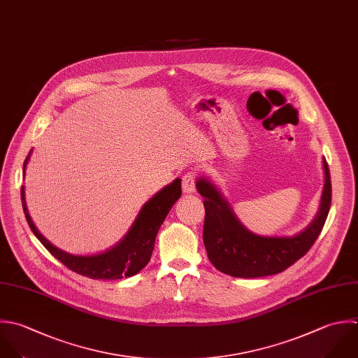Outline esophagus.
<instances>
[{
	"label": "esophagus",
	"mask_w": 358,
	"mask_h": 358,
	"mask_svg": "<svg viewBox=\"0 0 358 358\" xmlns=\"http://www.w3.org/2000/svg\"><path fill=\"white\" fill-rule=\"evenodd\" d=\"M182 191L184 194H192L195 192V174L192 171H188L182 177Z\"/></svg>",
	"instance_id": "34e87169"
}]
</instances>
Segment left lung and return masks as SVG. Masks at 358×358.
<instances>
[{
	"mask_svg": "<svg viewBox=\"0 0 358 358\" xmlns=\"http://www.w3.org/2000/svg\"><path fill=\"white\" fill-rule=\"evenodd\" d=\"M325 184L314 220L292 237H265L251 233L234 215L220 189L208 178L196 180V189L205 198L203 243L213 266L233 278H264L280 273L303 258L317 241L328 217L332 184L328 163L322 162Z\"/></svg>",
	"mask_w": 358,
	"mask_h": 358,
	"instance_id": "8db88e82",
	"label": "left lung"
}]
</instances>
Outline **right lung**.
<instances>
[{
	"mask_svg": "<svg viewBox=\"0 0 358 358\" xmlns=\"http://www.w3.org/2000/svg\"><path fill=\"white\" fill-rule=\"evenodd\" d=\"M29 152L24 163H23V176L26 170V164L30 159ZM181 196V180L176 178L171 184L166 185L157 194H155L139 210L135 222L131 229L125 234V237L108 251L101 254L82 257L72 255L65 251L58 250L51 243H48L40 231L36 229L31 217L27 212L26 199H24V187L20 188L22 206L24 212V217L33 234L38 238V241L48 250V252L55 257L61 264H64L68 269L75 273H79L85 278L94 280H117L122 278H129L142 271L148 262L150 261L155 240L160 226L163 224L166 216L169 215L173 205Z\"/></svg>",
	"mask_w": 358,
	"mask_h": 358,
	"instance_id": "right-lung-1",
	"label": "right lung"
}]
</instances>
